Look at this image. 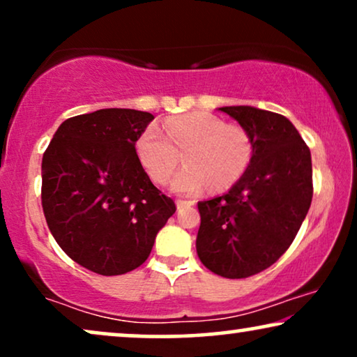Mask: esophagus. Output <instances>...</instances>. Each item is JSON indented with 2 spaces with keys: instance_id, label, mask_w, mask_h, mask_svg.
<instances>
[{
  "instance_id": "esophagus-1",
  "label": "esophagus",
  "mask_w": 357,
  "mask_h": 357,
  "mask_svg": "<svg viewBox=\"0 0 357 357\" xmlns=\"http://www.w3.org/2000/svg\"><path fill=\"white\" fill-rule=\"evenodd\" d=\"M177 209L180 211V209H185V208H190L193 206V202H183V199H177Z\"/></svg>"
}]
</instances>
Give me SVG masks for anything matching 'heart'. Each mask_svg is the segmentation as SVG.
Here are the masks:
<instances>
[{"mask_svg":"<svg viewBox=\"0 0 357 357\" xmlns=\"http://www.w3.org/2000/svg\"><path fill=\"white\" fill-rule=\"evenodd\" d=\"M165 135L148 125L135 143L141 165L155 183H165L183 153L185 167L170 182L183 197L202 193L208 185L226 190L250 167L253 139L245 128L227 125L211 114H190L165 121Z\"/></svg>","mask_w":357,"mask_h":357,"instance_id":"b5f03b06","label":"heart"}]
</instances>
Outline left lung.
<instances>
[{"instance_id": "left-lung-1", "label": "left lung", "mask_w": 357, "mask_h": 357, "mask_svg": "<svg viewBox=\"0 0 357 357\" xmlns=\"http://www.w3.org/2000/svg\"><path fill=\"white\" fill-rule=\"evenodd\" d=\"M253 139L243 177L221 197L198 202L197 253L208 270L238 280L271 266L294 241L312 203V158L286 116L250 105L218 109Z\"/></svg>"}]
</instances>
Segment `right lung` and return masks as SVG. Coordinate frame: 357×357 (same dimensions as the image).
<instances>
[{"instance_id": "obj_1", "label": "right lung", "mask_w": 357, "mask_h": 357, "mask_svg": "<svg viewBox=\"0 0 357 357\" xmlns=\"http://www.w3.org/2000/svg\"><path fill=\"white\" fill-rule=\"evenodd\" d=\"M154 120L133 109H102L63 121L42 159L48 229L71 260L104 276L125 275L153 250L175 213L144 172L135 143Z\"/></svg>"}]
</instances>
